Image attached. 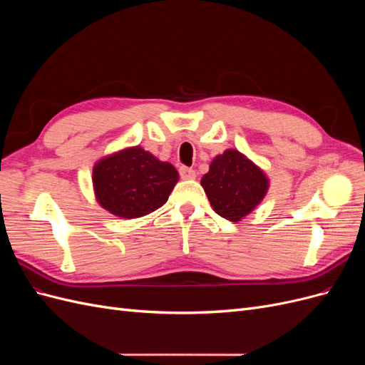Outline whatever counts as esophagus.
<instances>
[{
    "mask_svg": "<svg viewBox=\"0 0 365 365\" xmlns=\"http://www.w3.org/2000/svg\"><path fill=\"white\" fill-rule=\"evenodd\" d=\"M180 175H181L182 180H195L196 178V172L193 169L185 168V165L180 168Z\"/></svg>",
    "mask_w": 365,
    "mask_h": 365,
    "instance_id": "34e87169",
    "label": "esophagus"
}]
</instances>
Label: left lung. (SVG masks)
Instances as JSON below:
<instances>
[{
	"label": "left lung",
	"instance_id": "1",
	"mask_svg": "<svg viewBox=\"0 0 365 365\" xmlns=\"http://www.w3.org/2000/svg\"><path fill=\"white\" fill-rule=\"evenodd\" d=\"M201 185L219 216L239 222L263 201L269 180L244 153L227 149L213 158Z\"/></svg>",
	"mask_w": 365,
	"mask_h": 365
}]
</instances>
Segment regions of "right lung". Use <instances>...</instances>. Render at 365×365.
Masks as SVG:
<instances>
[{"instance_id": "obj_1", "label": "right lung", "mask_w": 365, "mask_h": 365, "mask_svg": "<svg viewBox=\"0 0 365 365\" xmlns=\"http://www.w3.org/2000/svg\"><path fill=\"white\" fill-rule=\"evenodd\" d=\"M178 180L170 163L160 161L140 146L114 152L93 168L97 202L123 219L146 216L163 207Z\"/></svg>"}]
</instances>
